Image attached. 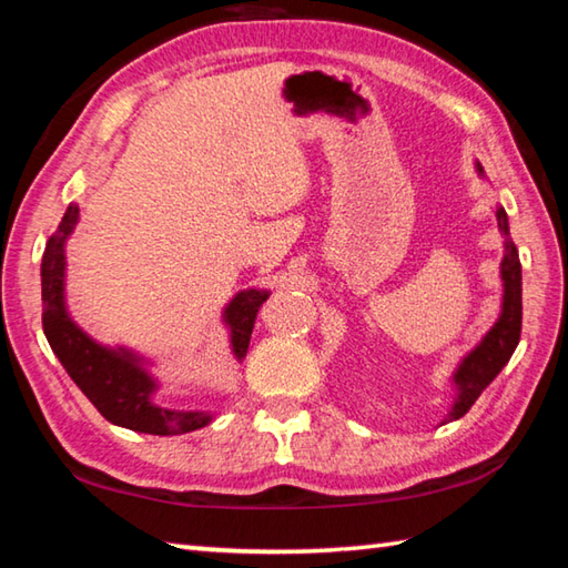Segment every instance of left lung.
Listing matches in <instances>:
<instances>
[{
    "label": "left lung",
    "mask_w": 568,
    "mask_h": 568,
    "mask_svg": "<svg viewBox=\"0 0 568 568\" xmlns=\"http://www.w3.org/2000/svg\"><path fill=\"white\" fill-rule=\"evenodd\" d=\"M478 172H484L478 165ZM498 230L506 235V255L501 263V277H504V307L501 315L486 338L480 341L474 351H470L464 363L458 365L454 383L458 388V398L450 408L446 420H456L466 416L468 408L474 406L476 398L486 390L504 365L511 358L518 338H521V263H518V250L508 240V217L504 207H496Z\"/></svg>",
    "instance_id": "8db88e82"
}]
</instances>
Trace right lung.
<instances>
[{
	"label": "right lung",
	"instance_id": "1",
	"mask_svg": "<svg viewBox=\"0 0 568 568\" xmlns=\"http://www.w3.org/2000/svg\"><path fill=\"white\" fill-rule=\"evenodd\" d=\"M80 217L70 205L57 233L47 240L42 255V328L52 351L84 396L114 426L152 436H180L210 423L203 410H170L152 403L155 381L128 351H110L94 343L64 311V240ZM267 301L265 291H243L225 307L235 358H245L257 311Z\"/></svg>",
	"mask_w": 568,
	"mask_h": 568
}]
</instances>
